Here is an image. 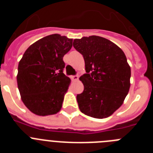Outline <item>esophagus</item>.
<instances>
[{"mask_svg":"<svg viewBox=\"0 0 153 153\" xmlns=\"http://www.w3.org/2000/svg\"><path fill=\"white\" fill-rule=\"evenodd\" d=\"M70 78H71V79L74 81H76V80H77L78 78H79V76H78L77 75H74V76H70Z\"/></svg>","mask_w":153,"mask_h":153,"instance_id":"obj_1","label":"esophagus"}]
</instances>
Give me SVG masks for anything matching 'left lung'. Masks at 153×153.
<instances>
[{"label":"left lung","instance_id":"1","mask_svg":"<svg viewBox=\"0 0 153 153\" xmlns=\"http://www.w3.org/2000/svg\"><path fill=\"white\" fill-rule=\"evenodd\" d=\"M83 55L86 74L79 79L84 86L76 95L80 111L93 118H106L121 106L130 87V67L123 51L99 36L74 40Z\"/></svg>","mask_w":153,"mask_h":153}]
</instances>
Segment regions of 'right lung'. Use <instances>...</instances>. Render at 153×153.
I'll return each mask as SVG.
<instances>
[{"mask_svg":"<svg viewBox=\"0 0 153 153\" xmlns=\"http://www.w3.org/2000/svg\"><path fill=\"white\" fill-rule=\"evenodd\" d=\"M73 39L55 33L30 46L18 64L17 86L24 105L34 114L60 111L70 78L63 74V57L72 47Z\"/></svg>","mask_w":153,"mask_h":153,"instance_id":"right-lung-1","label":"right lung"}]
</instances>
